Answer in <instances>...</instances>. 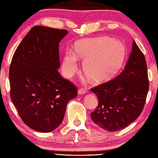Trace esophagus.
<instances>
[{"mask_svg":"<svg viewBox=\"0 0 158 158\" xmlns=\"http://www.w3.org/2000/svg\"><path fill=\"white\" fill-rule=\"evenodd\" d=\"M86 92H87V90H86V89H84V88H80L78 90V94H81V95L85 94Z\"/></svg>","mask_w":158,"mask_h":158,"instance_id":"34e87169","label":"esophagus"}]
</instances>
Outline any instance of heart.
Masks as SVG:
<instances>
[{
	"mask_svg": "<svg viewBox=\"0 0 158 158\" xmlns=\"http://www.w3.org/2000/svg\"><path fill=\"white\" fill-rule=\"evenodd\" d=\"M75 54L65 53L62 70L66 77H72L78 70L77 57L84 61L83 70L89 79L95 82L103 81L112 77L124 61V46L117 40L106 37L85 39L76 43Z\"/></svg>",
	"mask_w": 158,
	"mask_h": 158,
	"instance_id": "obj_1",
	"label": "heart"
}]
</instances>
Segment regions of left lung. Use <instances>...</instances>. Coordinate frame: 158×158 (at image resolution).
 I'll return each instance as SVG.
<instances>
[{
	"label": "left lung",
	"mask_w": 158,
	"mask_h": 158,
	"mask_svg": "<svg viewBox=\"0 0 158 158\" xmlns=\"http://www.w3.org/2000/svg\"><path fill=\"white\" fill-rule=\"evenodd\" d=\"M146 60L134 41L125 69L115 78L91 88L98 106L93 122L108 131L124 129L140 115L149 90Z\"/></svg>",
	"instance_id": "left-lung-1"
}]
</instances>
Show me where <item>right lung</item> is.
<instances>
[{"instance_id":"add662e5","label":"right lung","mask_w":158,"mask_h":158,"mask_svg":"<svg viewBox=\"0 0 158 158\" xmlns=\"http://www.w3.org/2000/svg\"><path fill=\"white\" fill-rule=\"evenodd\" d=\"M68 31L35 26L15 50L9 68L10 97L25 124L40 132L53 131L64 119L77 88L59 73V43Z\"/></svg>"}]
</instances>
